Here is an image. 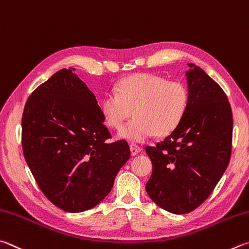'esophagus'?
I'll use <instances>...</instances> for the list:
<instances>
[{
  "mask_svg": "<svg viewBox=\"0 0 249 249\" xmlns=\"http://www.w3.org/2000/svg\"><path fill=\"white\" fill-rule=\"evenodd\" d=\"M130 151H131L132 156H136L141 152V147L137 145V144H133V143H132V144H130Z\"/></svg>",
  "mask_w": 249,
  "mask_h": 249,
  "instance_id": "esophagus-1",
  "label": "esophagus"
}]
</instances>
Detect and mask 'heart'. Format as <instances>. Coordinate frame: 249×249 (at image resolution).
<instances>
[{
  "label": "heart",
  "mask_w": 249,
  "mask_h": 249,
  "mask_svg": "<svg viewBox=\"0 0 249 249\" xmlns=\"http://www.w3.org/2000/svg\"><path fill=\"white\" fill-rule=\"evenodd\" d=\"M188 103V89L181 82L140 73L124 78L117 93L104 96L102 112L112 129H119L134 112L137 117L121 128L119 137L140 143L172 133L184 119Z\"/></svg>",
  "instance_id": "b5f03b06"
}]
</instances>
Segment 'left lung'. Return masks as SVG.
Instances as JSON below:
<instances>
[{
    "label": "left lung",
    "instance_id": "1",
    "mask_svg": "<svg viewBox=\"0 0 249 249\" xmlns=\"http://www.w3.org/2000/svg\"><path fill=\"white\" fill-rule=\"evenodd\" d=\"M186 73L189 103L180 124L145 151L153 172L150 198L174 214L197 209L212 194L230 163L233 115L221 86L193 63Z\"/></svg>",
    "mask_w": 249,
    "mask_h": 249
}]
</instances>
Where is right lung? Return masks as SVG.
<instances>
[{
    "mask_svg": "<svg viewBox=\"0 0 249 249\" xmlns=\"http://www.w3.org/2000/svg\"><path fill=\"white\" fill-rule=\"evenodd\" d=\"M74 69H62L35 89L21 117L26 163L46 198L63 211L103 201L130 159L125 140L109 142L102 109Z\"/></svg>",
    "mask_w": 249,
    "mask_h": 249,
    "instance_id": "obj_1",
    "label": "right lung"
}]
</instances>
